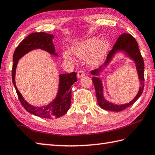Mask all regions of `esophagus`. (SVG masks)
Wrapping results in <instances>:
<instances>
[{
	"instance_id": "obj_1",
	"label": "esophagus",
	"mask_w": 155,
	"mask_h": 155,
	"mask_svg": "<svg viewBox=\"0 0 155 155\" xmlns=\"http://www.w3.org/2000/svg\"><path fill=\"white\" fill-rule=\"evenodd\" d=\"M85 76V73H84L83 71H82V70H79V71L77 73V77L78 78H81Z\"/></svg>"
}]
</instances>
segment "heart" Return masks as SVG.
Masks as SVG:
<instances>
[{"instance_id": "b5f03b06", "label": "heart", "mask_w": 155, "mask_h": 155, "mask_svg": "<svg viewBox=\"0 0 155 155\" xmlns=\"http://www.w3.org/2000/svg\"><path fill=\"white\" fill-rule=\"evenodd\" d=\"M110 49V43L106 38L100 39L95 36H92L82 41L76 42L70 48V51L80 59L87 58V64L91 67L100 65L104 60ZM64 60L68 62H74L72 55L68 51L63 53Z\"/></svg>"}]
</instances>
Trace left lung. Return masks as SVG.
<instances>
[{
    "label": "left lung",
    "instance_id": "1",
    "mask_svg": "<svg viewBox=\"0 0 155 155\" xmlns=\"http://www.w3.org/2000/svg\"><path fill=\"white\" fill-rule=\"evenodd\" d=\"M120 52L124 54L127 57L130 58L135 63L138 73V76L140 81V86L138 94L134 99L130 102L122 105H118L110 103L107 101L103 95V86L101 79L99 77L103 71L111 63L114 56L117 53ZM91 74L94 77L92 78L94 84L95 94L97 100V104L101 108L108 111L119 112L126 109L136 102L142 95L144 90V60L139 50L138 45L133 36L129 34H123L118 39L112 49L107 56V59L102 66L95 70L91 71Z\"/></svg>",
    "mask_w": 155,
    "mask_h": 155
}]
</instances>
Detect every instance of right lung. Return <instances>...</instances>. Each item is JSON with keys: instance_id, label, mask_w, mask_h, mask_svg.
I'll list each match as a JSON object with an SVG mask.
<instances>
[{"instance_id": "1", "label": "right lung", "mask_w": 155, "mask_h": 155, "mask_svg": "<svg viewBox=\"0 0 155 155\" xmlns=\"http://www.w3.org/2000/svg\"><path fill=\"white\" fill-rule=\"evenodd\" d=\"M54 36L45 32H34L22 41L13 53L12 69L13 84L15 87L19 100L26 110L35 116L45 119L59 118L65 114L71 104V86L77 81V72L59 74V84L55 97L47 105L35 106L26 102L19 91L15 83L16 68L19 60L26 53L35 49H41L51 55L58 58L53 39Z\"/></svg>"}]
</instances>
